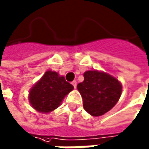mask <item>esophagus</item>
I'll return each mask as SVG.
<instances>
[{"label": "esophagus", "instance_id": "esophagus-1", "mask_svg": "<svg viewBox=\"0 0 149 149\" xmlns=\"http://www.w3.org/2000/svg\"><path fill=\"white\" fill-rule=\"evenodd\" d=\"M71 84H72V86H74V88H76V87H77V81H76V80L72 81V82H71Z\"/></svg>", "mask_w": 149, "mask_h": 149}]
</instances>
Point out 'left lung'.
<instances>
[{
  "mask_svg": "<svg viewBox=\"0 0 149 149\" xmlns=\"http://www.w3.org/2000/svg\"><path fill=\"white\" fill-rule=\"evenodd\" d=\"M83 99V107L93 116H100L109 111L118 102L122 85L116 78L98 70L84 73V81L77 86Z\"/></svg>",
  "mask_w": 149,
  "mask_h": 149,
  "instance_id": "left-lung-1",
  "label": "left lung"
}]
</instances>
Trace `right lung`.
Segmentation results:
<instances>
[{
  "label": "right lung",
  "instance_id": "add662e5",
  "mask_svg": "<svg viewBox=\"0 0 149 149\" xmlns=\"http://www.w3.org/2000/svg\"><path fill=\"white\" fill-rule=\"evenodd\" d=\"M73 86L56 71L47 70L31 88L29 102L40 113H49L61 105L63 98L73 90Z\"/></svg>",
  "mask_w": 149,
  "mask_h": 149
}]
</instances>
